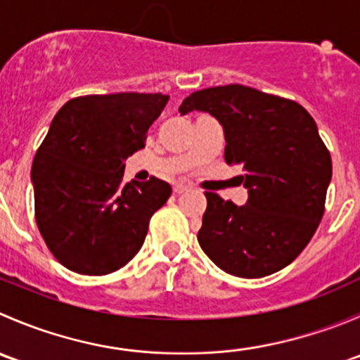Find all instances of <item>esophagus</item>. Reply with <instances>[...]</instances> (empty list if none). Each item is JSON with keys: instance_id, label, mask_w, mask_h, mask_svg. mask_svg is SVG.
<instances>
[{"instance_id": "esophagus-1", "label": "esophagus", "mask_w": 360, "mask_h": 360, "mask_svg": "<svg viewBox=\"0 0 360 360\" xmlns=\"http://www.w3.org/2000/svg\"><path fill=\"white\" fill-rule=\"evenodd\" d=\"M190 190H191V184H186V183L174 184V191H176V193H184V191H190Z\"/></svg>"}]
</instances>
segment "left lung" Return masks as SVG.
<instances>
[{
  "label": "left lung",
  "mask_w": 360,
  "mask_h": 360,
  "mask_svg": "<svg viewBox=\"0 0 360 360\" xmlns=\"http://www.w3.org/2000/svg\"><path fill=\"white\" fill-rule=\"evenodd\" d=\"M209 112L223 127L224 160L242 169L245 205L205 193L198 244L230 275L259 278L296 259L324 214L333 163L303 106L244 85L198 90L179 112Z\"/></svg>",
  "instance_id": "8db88e82"
}]
</instances>
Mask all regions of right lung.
<instances>
[{
	"mask_svg": "<svg viewBox=\"0 0 360 360\" xmlns=\"http://www.w3.org/2000/svg\"><path fill=\"white\" fill-rule=\"evenodd\" d=\"M167 101L163 94L85 96L53 116L31 183L39 233L69 270L111 274L143 248L151 216L172 188L157 177L123 184V170Z\"/></svg>",
	"mask_w": 360,
	"mask_h": 360,
	"instance_id": "obj_1",
	"label": "right lung"
}]
</instances>
